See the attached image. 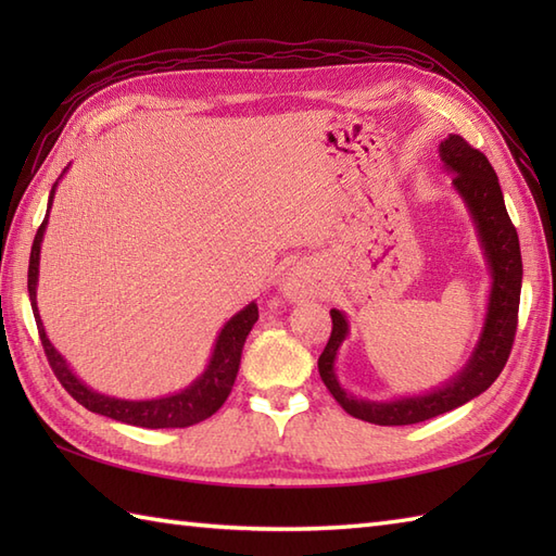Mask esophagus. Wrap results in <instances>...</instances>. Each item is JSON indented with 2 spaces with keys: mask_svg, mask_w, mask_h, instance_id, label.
Listing matches in <instances>:
<instances>
[{
  "mask_svg": "<svg viewBox=\"0 0 556 556\" xmlns=\"http://www.w3.org/2000/svg\"><path fill=\"white\" fill-rule=\"evenodd\" d=\"M281 291H285L289 299L308 296L313 291V277L308 275V269L291 267L285 275V279H281Z\"/></svg>",
  "mask_w": 556,
  "mask_h": 556,
  "instance_id": "1",
  "label": "esophagus"
}]
</instances>
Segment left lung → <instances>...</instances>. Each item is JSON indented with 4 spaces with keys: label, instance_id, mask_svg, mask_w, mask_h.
Segmentation results:
<instances>
[{
    "label": "left lung",
    "instance_id": "1",
    "mask_svg": "<svg viewBox=\"0 0 556 556\" xmlns=\"http://www.w3.org/2000/svg\"><path fill=\"white\" fill-rule=\"evenodd\" d=\"M440 157L444 172L452 174V188L464 200L468 215L473 219L480 251L490 271L485 320H482L480 337L464 368L456 370L446 382L422 394L377 401L353 396L339 382L334 365L339 349L351 332V325L344 311H329L332 337H329L323 356L317 361V370L349 416L375 425H413L468 404L470 399L480 396L497 380L514 344L523 263L518 233L504 205L500 179L488 157L456 134H448V138L442 140Z\"/></svg>",
    "mask_w": 556,
    "mask_h": 556
}]
</instances>
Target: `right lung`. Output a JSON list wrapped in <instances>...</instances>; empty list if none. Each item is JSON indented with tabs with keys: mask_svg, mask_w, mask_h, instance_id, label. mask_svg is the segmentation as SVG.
Instances as JSON below:
<instances>
[{
	"mask_svg": "<svg viewBox=\"0 0 556 556\" xmlns=\"http://www.w3.org/2000/svg\"><path fill=\"white\" fill-rule=\"evenodd\" d=\"M56 186L59 181L52 186L50 200H47V215L40 224L38 233H35V241L30 248V265H28V296L33 305V315H35V323H38L42 349L47 353V361L52 365L56 380L62 382V387L78 401L80 406H86L88 410L100 413V416H108L112 420L136 425V428H148V430L188 428V425H195L200 420L210 418L212 413H217L222 408L224 401H227V396L231 394L236 375H239L245 337L251 334L253 325L257 323V303L251 301L243 311L231 315L229 320L224 323V327L219 329V334L215 339V346H212L205 370L200 372L191 384L179 389V392L167 394V396H155V399H119V396L96 392V389L88 387L74 370H71L66 358L52 346L38 311L40 245L45 239L47 222H50V210H52Z\"/></svg>",
	"mask_w": 556,
	"mask_h": 556,
	"instance_id": "1",
	"label": "right lung"
}]
</instances>
